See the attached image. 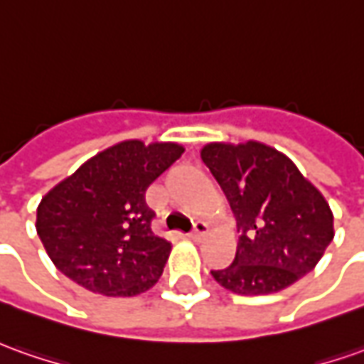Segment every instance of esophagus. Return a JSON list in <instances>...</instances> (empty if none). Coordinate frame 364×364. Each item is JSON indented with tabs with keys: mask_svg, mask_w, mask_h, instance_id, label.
<instances>
[{
	"mask_svg": "<svg viewBox=\"0 0 364 364\" xmlns=\"http://www.w3.org/2000/svg\"><path fill=\"white\" fill-rule=\"evenodd\" d=\"M208 232H210V228H208L206 222H194V228H192V232H190V237H192L194 242H200Z\"/></svg>",
	"mask_w": 364,
	"mask_h": 364,
	"instance_id": "34e87169",
	"label": "esophagus"
}]
</instances>
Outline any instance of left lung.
<instances>
[{
    "mask_svg": "<svg viewBox=\"0 0 364 364\" xmlns=\"http://www.w3.org/2000/svg\"><path fill=\"white\" fill-rule=\"evenodd\" d=\"M200 156L242 234L234 263L212 272L215 282L240 295H267L311 272L333 242V212L299 168L255 140L212 142Z\"/></svg>",
    "mask_w": 364,
    "mask_h": 364,
    "instance_id": "left-lung-1",
    "label": "left lung"
}]
</instances>
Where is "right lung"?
Instances as JSON below:
<instances>
[{
  "label": "right lung",
  "instance_id": "1",
  "mask_svg": "<svg viewBox=\"0 0 364 364\" xmlns=\"http://www.w3.org/2000/svg\"><path fill=\"white\" fill-rule=\"evenodd\" d=\"M176 142L124 140L87 160L37 208L55 267L92 293L132 297L160 279L172 245L152 234L146 188L182 156Z\"/></svg>",
  "mask_w": 364,
  "mask_h": 364
}]
</instances>
